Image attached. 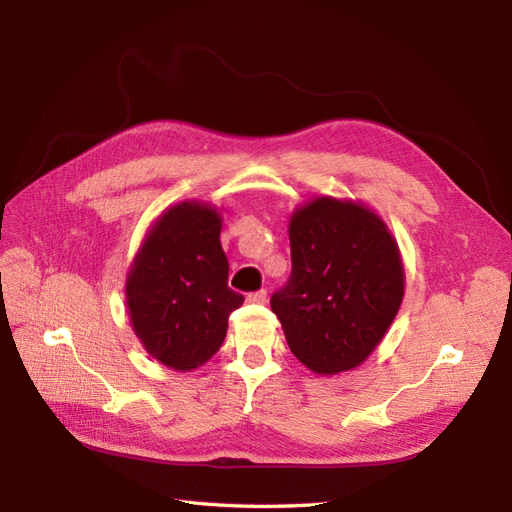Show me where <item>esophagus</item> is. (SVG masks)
Here are the masks:
<instances>
[{"mask_svg":"<svg viewBox=\"0 0 512 512\" xmlns=\"http://www.w3.org/2000/svg\"><path fill=\"white\" fill-rule=\"evenodd\" d=\"M247 303H267V290L262 288V290H256V292H250L247 294Z\"/></svg>","mask_w":512,"mask_h":512,"instance_id":"obj_1","label":"esophagus"}]
</instances>
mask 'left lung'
<instances>
[{
	"instance_id": "left-lung-1",
	"label": "left lung",
	"mask_w": 512,
	"mask_h": 512,
	"mask_svg": "<svg viewBox=\"0 0 512 512\" xmlns=\"http://www.w3.org/2000/svg\"><path fill=\"white\" fill-rule=\"evenodd\" d=\"M288 235L292 273L271 309L292 354L322 376L359 367L404 299L397 241L374 211L331 196L294 211Z\"/></svg>"
}]
</instances>
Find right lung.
<instances>
[{
	"mask_svg": "<svg viewBox=\"0 0 512 512\" xmlns=\"http://www.w3.org/2000/svg\"><path fill=\"white\" fill-rule=\"evenodd\" d=\"M220 230L215 207L185 200L149 228L130 267L132 329L153 359L170 369L207 363L224 342L230 312L243 303V294L228 288Z\"/></svg>",
	"mask_w": 512,
	"mask_h": 512,
	"instance_id": "obj_1",
	"label": "right lung"
}]
</instances>
